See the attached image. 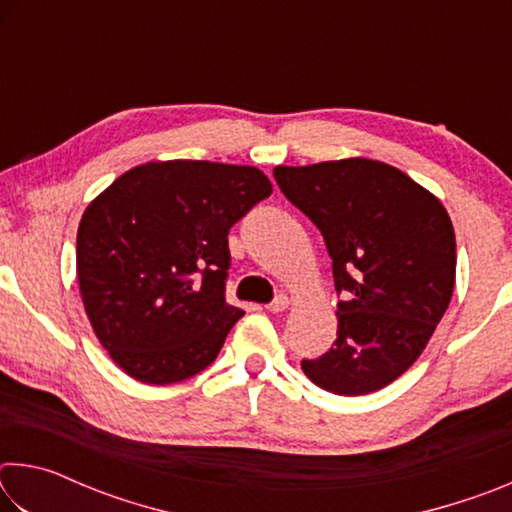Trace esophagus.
Masks as SVG:
<instances>
[{
    "mask_svg": "<svg viewBox=\"0 0 512 512\" xmlns=\"http://www.w3.org/2000/svg\"><path fill=\"white\" fill-rule=\"evenodd\" d=\"M289 305H291V298L284 296V293H280V296H277L273 302H268L266 309L273 311V314H280V311L289 309Z\"/></svg>",
    "mask_w": 512,
    "mask_h": 512,
    "instance_id": "obj_1",
    "label": "esophagus"
}]
</instances>
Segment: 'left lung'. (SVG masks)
Listing matches in <instances>:
<instances>
[{
  "instance_id": "obj_1",
  "label": "left lung",
  "mask_w": 512,
  "mask_h": 512,
  "mask_svg": "<svg viewBox=\"0 0 512 512\" xmlns=\"http://www.w3.org/2000/svg\"><path fill=\"white\" fill-rule=\"evenodd\" d=\"M273 176L323 235L341 296L334 345L302 359V370L329 393H375L413 366L449 307L452 219L431 192L377 160L275 167Z\"/></svg>"
}]
</instances>
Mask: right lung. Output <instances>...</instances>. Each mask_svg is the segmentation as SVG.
Wrapping results in <instances>:
<instances>
[{
	"mask_svg": "<svg viewBox=\"0 0 512 512\" xmlns=\"http://www.w3.org/2000/svg\"><path fill=\"white\" fill-rule=\"evenodd\" d=\"M262 171L207 160L149 162L83 212L76 273L94 334L142 384L194 377L244 316L225 302L228 232L271 196Z\"/></svg>",
	"mask_w": 512,
	"mask_h": 512,
	"instance_id": "right-lung-1",
	"label": "right lung"
}]
</instances>
